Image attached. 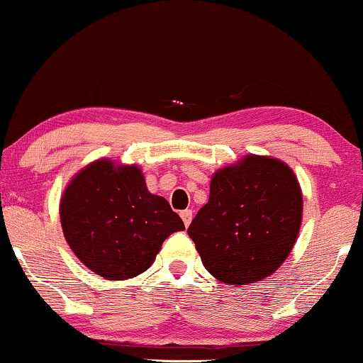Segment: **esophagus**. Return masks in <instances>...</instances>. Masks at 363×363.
Instances as JSON below:
<instances>
[{
	"instance_id": "1",
	"label": "esophagus",
	"mask_w": 363,
	"mask_h": 363,
	"mask_svg": "<svg viewBox=\"0 0 363 363\" xmlns=\"http://www.w3.org/2000/svg\"><path fill=\"white\" fill-rule=\"evenodd\" d=\"M181 218H182V222H184L186 227H189L191 220H193V211H191V210L181 211Z\"/></svg>"
}]
</instances>
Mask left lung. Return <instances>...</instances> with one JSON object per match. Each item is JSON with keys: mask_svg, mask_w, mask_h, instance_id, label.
Returning a JSON list of instances; mask_svg holds the SVG:
<instances>
[{"mask_svg": "<svg viewBox=\"0 0 363 363\" xmlns=\"http://www.w3.org/2000/svg\"><path fill=\"white\" fill-rule=\"evenodd\" d=\"M302 222V193L289 165L245 157L215 174L210 199L187 234L205 268L227 285H245L277 272Z\"/></svg>", "mask_w": 363, "mask_h": 363, "instance_id": "obj_1", "label": "left lung"}]
</instances>
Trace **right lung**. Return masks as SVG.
<instances>
[{
  "mask_svg": "<svg viewBox=\"0 0 363 363\" xmlns=\"http://www.w3.org/2000/svg\"><path fill=\"white\" fill-rule=\"evenodd\" d=\"M61 225L86 268L107 280L147 272L170 234L184 223L162 196L148 193L138 167L99 160L69 182L61 199Z\"/></svg>",
  "mask_w": 363,
  "mask_h": 363,
  "instance_id": "1",
  "label": "right lung"
}]
</instances>
